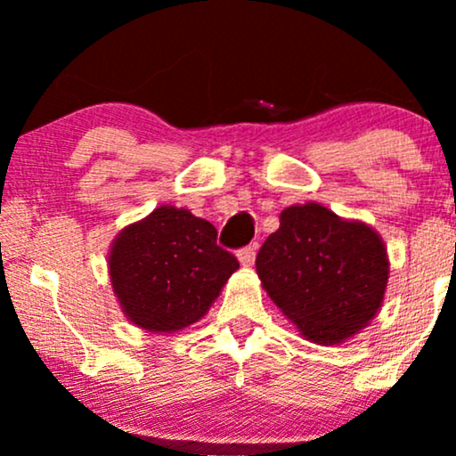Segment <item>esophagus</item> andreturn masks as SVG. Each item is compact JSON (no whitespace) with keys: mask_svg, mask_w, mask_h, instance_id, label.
I'll use <instances>...</instances> for the list:
<instances>
[{"mask_svg":"<svg viewBox=\"0 0 456 456\" xmlns=\"http://www.w3.org/2000/svg\"><path fill=\"white\" fill-rule=\"evenodd\" d=\"M255 250H257V246H255V244L244 246V248L238 250V259H240V264L244 265V268H248V265H253V261H255Z\"/></svg>","mask_w":456,"mask_h":456,"instance_id":"esophagus-1","label":"esophagus"}]
</instances>
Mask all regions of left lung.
I'll return each instance as SVG.
<instances>
[{"label":"left lung","mask_w":456,"mask_h":456,"mask_svg":"<svg viewBox=\"0 0 456 456\" xmlns=\"http://www.w3.org/2000/svg\"><path fill=\"white\" fill-rule=\"evenodd\" d=\"M255 265L282 315L319 345H341L369 326L390 274L381 235L319 203L285 208Z\"/></svg>","instance_id":"left-lung-1"}]
</instances>
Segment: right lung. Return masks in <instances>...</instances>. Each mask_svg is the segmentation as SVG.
Returning <instances> with one entry per match:
<instances>
[{
    "label": "right lung",
    "mask_w": 456,
    "mask_h": 456,
    "mask_svg": "<svg viewBox=\"0 0 456 456\" xmlns=\"http://www.w3.org/2000/svg\"><path fill=\"white\" fill-rule=\"evenodd\" d=\"M238 268V259L216 244L212 223L174 206L124 227L109 248L122 313L154 334L199 322Z\"/></svg>",
    "instance_id": "obj_1"
}]
</instances>
